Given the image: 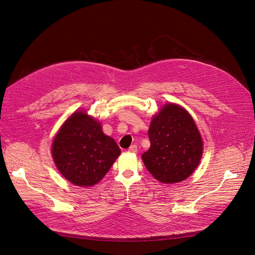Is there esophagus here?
I'll list each match as a JSON object with an SVG mask.
<instances>
[{
  "instance_id": "1",
  "label": "esophagus",
  "mask_w": 255,
  "mask_h": 255,
  "mask_svg": "<svg viewBox=\"0 0 255 255\" xmlns=\"http://www.w3.org/2000/svg\"><path fill=\"white\" fill-rule=\"evenodd\" d=\"M128 150L130 151V152H137V145H135V144L134 145H130Z\"/></svg>"
}]
</instances>
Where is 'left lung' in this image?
<instances>
[{"label":"left lung","mask_w":255,"mask_h":255,"mask_svg":"<svg viewBox=\"0 0 255 255\" xmlns=\"http://www.w3.org/2000/svg\"><path fill=\"white\" fill-rule=\"evenodd\" d=\"M150 147L142 155L147 170L165 183L181 182L198 166L203 142L188 112L177 105L163 107L148 129Z\"/></svg>","instance_id":"obj_1"}]
</instances>
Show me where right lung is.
<instances>
[{
	"mask_svg": "<svg viewBox=\"0 0 255 255\" xmlns=\"http://www.w3.org/2000/svg\"><path fill=\"white\" fill-rule=\"evenodd\" d=\"M120 148L101 126L84 112H77L64 124L54 138L52 156L58 170L77 186H92L103 179Z\"/></svg>",
	"mask_w": 255,
	"mask_h": 255,
	"instance_id": "add662e5",
	"label": "right lung"
}]
</instances>
